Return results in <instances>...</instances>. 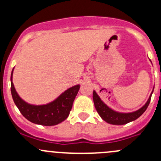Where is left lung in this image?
Listing matches in <instances>:
<instances>
[{
    "label": "left lung",
    "mask_w": 161,
    "mask_h": 161,
    "mask_svg": "<svg viewBox=\"0 0 161 161\" xmlns=\"http://www.w3.org/2000/svg\"><path fill=\"white\" fill-rule=\"evenodd\" d=\"M153 92V90L152 91L148 100H147V102L145 103L143 107H142L138 111L131 112V113H120V112H117L112 110L111 108L107 106L102 101L101 99L100 98V97L97 95V93L95 91H93V92H92V99H93L94 106H95L96 110H97L99 115L101 117V118L103 121L111 125H125L127 123L131 122V121H135V120L139 118L146 111L147 108H148L149 104H150Z\"/></svg>",
    "instance_id": "8db88e82"
}]
</instances>
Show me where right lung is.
Here are the masks:
<instances>
[{
	"mask_svg": "<svg viewBox=\"0 0 161 161\" xmlns=\"http://www.w3.org/2000/svg\"><path fill=\"white\" fill-rule=\"evenodd\" d=\"M13 70L11 75V92L14 103L21 114L27 120L35 124L45 126L56 125L69 117L73 102L80 86L76 85L68 89L56 100L44 105H32L24 101L19 96L12 82Z\"/></svg>",
	"mask_w": 161,
	"mask_h": 161,
	"instance_id": "right-lung-1",
	"label": "right lung"
}]
</instances>
